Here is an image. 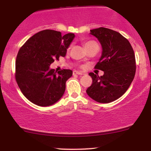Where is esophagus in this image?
<instances>
[{"label":"esophagus","instance_id":"34e87169","mask_svg":"<svg viewBox=\"0 0 151 151\" xmlns=\"http://www.w3.org/2000/svg\"><path fill=\"white\" fill-rule=\"evenodd\" d=\"M73 74H78V75H82L83 73L81 72H78V71H73Z\"/></svg>","mask_w":151,"mask_h":151}]
</instances>
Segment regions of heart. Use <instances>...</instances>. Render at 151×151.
Instances as JSON below:
<instances>
[{"label": "heart", "mask_w": 151, "mask_h": 151, "mask_svg": "<svg viewBox=\"0 0 151 151\" xmlns=\"http://www.w3.org/2000/svg\"><path fill=\"white\" fill-rule=\"evenodd\" d=\"M92 44H96V43H95L94 42H93V41H88V42H86L84 43V45L85 47L89 45H92Z\"/></svg>", "instance_id": "b5f03b06"}]
</instances>
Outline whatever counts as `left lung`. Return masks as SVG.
<instances>
[{
  "instance_id": "1",
  "label": "left lung",
  "mask_w": 151,
  "mask_h": 151,
  "mask_svg": "<svg viewBox=\"0 0 151 151\" xmlns=\"http://www.w3.org/2000/svg\"><path fill=\"white\" fill-rule=\"evenodd\" d=\"M90 34L101 45V56L95 68L104 72L99 77L90 72L92 84L86 89L90 98L99 103H110L127 91L136 73L134 52L126 38L106 27L93 29Z\"/></svg>"
}]
</instances>
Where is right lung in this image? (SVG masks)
<instances>
[{
  "label": "right lung",
  "instance_id": "add662e5",
  "mask_svg": "<svg viewBox=\"0 0 151 151\" xmlns=\"http://www.w3.org/2000/svg\"><path fill=\"white\" fill-rule=\"evenodd\" d=\"M74 37V33L62 36L59 31L45 30L29 38L19 50L15 79L22 93L32 103L49 106L62 97L72 71L63 70L56 74L50 66L55 59L65 57Z\"/></svg>",
  "mask_w": 151,
  "mask_h": 151
}]
</instances>
